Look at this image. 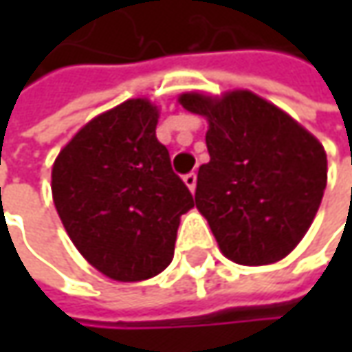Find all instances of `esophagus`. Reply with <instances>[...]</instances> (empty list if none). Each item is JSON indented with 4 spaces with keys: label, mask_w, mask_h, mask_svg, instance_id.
<instances>
[{
    "label": "esophagus",
    "mask_w": 352,
    "mask_h": 352,
    "mask_svg": "<svg viewBox=\"0 0 352 352\" xmlns=\"http://www.w3.org/2000/svg\"><path fill=\"white\" fill-rule=\"evenodd\" d=\"M184 182H186V186L194 192L196 190V182H197V176L194 174V172H188L186 176H184Z\"/></svg>",
    "instance_id": "esophagus-1"
}]
</instances>
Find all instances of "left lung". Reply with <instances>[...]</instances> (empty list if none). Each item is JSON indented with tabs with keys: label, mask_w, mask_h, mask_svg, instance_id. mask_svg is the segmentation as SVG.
<instances>
[{
	"label": "left lung",
	"mask_w": 352,
	"mask_h": 352,
	"mask_svg": "<svg viewBox=\"0 0 352 352\" xmlns=\"http://www.w3.org/2000/svg\"><path fill=\"white\" fill-rule=\"evenodd\" d=\"M210 127V162L197 170L196 208L229 261H282L304 239L327 186L323 144L249 89L178 98Z\"/></svg>",
	"instance_id": "8db88e82"
}]
</instances>
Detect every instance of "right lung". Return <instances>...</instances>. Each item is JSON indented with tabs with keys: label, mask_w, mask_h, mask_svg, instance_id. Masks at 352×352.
Returning a JSON list of instances; mask_svg holds the SVG:
<instances>
[{
	"label": "right lung",
	"mask_w": 352,
	"mask_h": 352,
	"mask_svg": "<svg viewBox=\"0 0 352 352\" xmlns=\"http://www.w3.org/2000/svg\"><path fill=\"white\" fill-rule=\"evenodd\" d=\"M158 109L127 100L80 129L52 166V199L76 249L102 274L139 282L174 256L188 186L156 139Z\"/></svg>",
	"instance_id": "right-lung-1"
}]
</instances>
